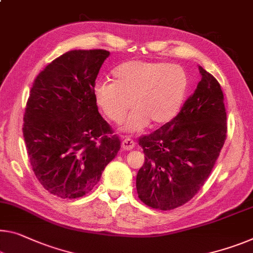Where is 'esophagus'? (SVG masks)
<instances>
[{"label":"esophagus","instance_id":"obj_1","mask_svg":"<svg viewBox=\"0 0 253 253\" xmlns=\"http://www.w3.org/2000/svg\"><path fill=\"white\" fill-rule=\"evenodd\" d=\"M135 147V142L133 141V140H131V139H124L123 141H122V148L124 149V150H131V149H133Z\"/></svg>","mask_w":253,"mask_h":253}]
</instances>
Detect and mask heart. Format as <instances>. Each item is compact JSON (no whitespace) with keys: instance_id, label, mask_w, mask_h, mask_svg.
I'll use <instances>...</instances> for the list:
<instances>
[{"instance_id":"1","label":"heart","mask_w":253,"mask_h":253,"mask_svg":"<svg viewBox=\"0 0 253 253\" xmlns=\"http://www.w3.org/2000/svg\"><path fill=\"white\" fill-rule=\"evenodd\" d=\"M113 83L98 81L92 88L95 103L113 123H120L129 110L132 113L121 130L142 131L149 122L162 126L180 112L188 91V76L178 65L164 62L127 61L116 67Z\"/></svg>"}]
</instances>
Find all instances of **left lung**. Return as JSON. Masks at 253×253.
Instances as JSON below:
<instances>
[{"label":"left lung","instance_id":"obj_1","mask_svg":"<svg viewBox=\"0 0 253 253\" xmlns=\"http://www.w3.org/2000/svg\"><path fill=\"white\" fill-rule=\"evenodd\" d=\"M201 80L172 121L139 139L145 163L137 174L139 199L170 211L196 196L211 175L226 139L220 84L199 65Z\"/></svg>","mask_w":253,"mask_h":253}]
</instances>
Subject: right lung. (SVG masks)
Instances as JSON below:
<instances>
[{
  "mask_svg": "<svg viewBox=\"0 0 253 253\" xmlns=\"http://www.w3.org/2000/svg\"><path fill=\"white\" fill-rule=\"evenodd\" d=\"M110 52L75 49L37 76L23 115V139L40 183L62 199L90 192L121 148L100 116L92 88Z\"/></svg>",
  "mask_w": 253,
  "mask_h": 253,
  "instance_id": "obj_1",
  "label": "right lung"
}]
</instances>
